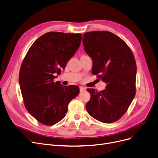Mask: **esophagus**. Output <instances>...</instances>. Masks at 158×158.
<instances>
[{"label":"esophagus","instance_id":"1","mask_svg":"<svg viewBox=\"0 0 158 158\" xmlns=\"http://www.w3.org/2000/svg\"><path fill=\"white\" fill-rule=\"evenodd\" d=\"M85 90V88L84 87H82V86L80 87V92H83V91H84Z\"/></svg>","mask_w":158,"mask_h":158}]
</instances>
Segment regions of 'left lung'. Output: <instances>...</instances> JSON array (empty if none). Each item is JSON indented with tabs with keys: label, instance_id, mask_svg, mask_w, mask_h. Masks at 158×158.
<instances>
[{
	"label": "left lung",
	"instance_id": "left-lung-1",
	"mask_svg": "<svg viewBox=\"0 0 158 158\" xmlns=\"http://www.w3.org/2000/svg\"><path fill=\"white\" fill-rule=\"evenodd\" d=\"M83 44L92 58V73L106 83L98 92L87 89L90 99L87 112L103 123H112L126 112L136 94V64L127 44L108 31H92L83 34Z\"/></svg>",
	"mask_w": 158,
	"mask_h": 158
}]
</instances>
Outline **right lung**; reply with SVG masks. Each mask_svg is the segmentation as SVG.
I'll return each mask as SVG.
<instances>
[{"label":"right lung","mask_w":158,"mask_h":158,"mask_svg":"<svg viewBox=\"0 0 158 158\" xmlns=\"http://www.w3.org/2000/svg\"><path fill=\"white\" fill-rule=\"evenodd\" d=\"M81 38V34L46 33L32 44L22 62L19 83L24 105L43 124L60 121L69 102L79 94L78 86L64 87L53 79L77 52Z\"/></svg>","instance_id":"right-lung-1"}]
</instances>
